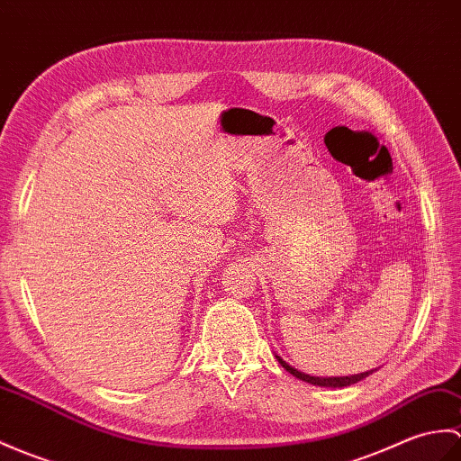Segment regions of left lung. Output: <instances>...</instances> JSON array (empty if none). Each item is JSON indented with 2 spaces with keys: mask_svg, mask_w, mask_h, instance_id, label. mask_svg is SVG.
Wrapping results in <instances>:
<instances>
[{
  "mask_svg": "<svg viewBox=\"0 0 461 461\" xmlns=\"http://www.w3.org/2000/svg\"><path fill=\"white\" fill-rule=\"evenodd\" d=\"M276 359H279V363L281 366L291 373V375H294L296 379H301V381H306V383H310V384H318V387H349V384H353V383H357V381H361V379H366V377H369L373 371H377V369H371V371H366V373H357V375H349V377H312V375H306V373H303V371H298V369H294L293 366H288V363H285L279 356H276Z\"/></svg>",
  "mask_w": 461,
  "mask_h": 461,
  "instance_id": "1",
  "label": "left lung"
}]
</instances>
